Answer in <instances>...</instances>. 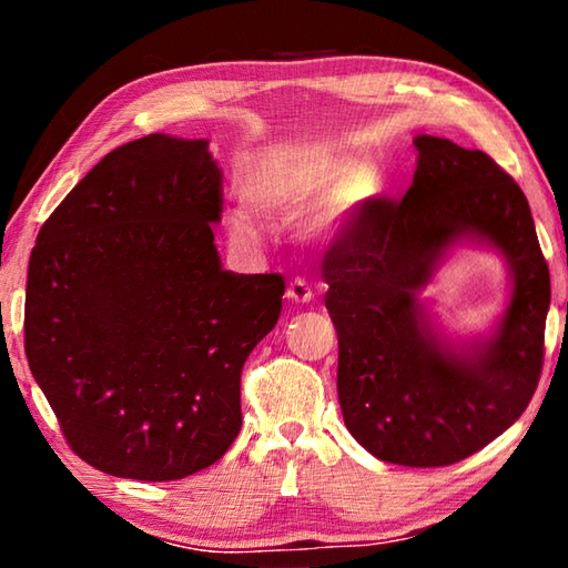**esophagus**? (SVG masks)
Listing matches in <instances>:
<instances>
[{"instance_id": "34e87169", "label": "esophagus", "mask_w": 568, "mask_h": 568, "mask_svg": "<svg viewBox=\"0 0 568 568\" xmlns=\"http://www.w3.org/2000/svg\"><path fill=\"white\" fill-rule=\"evenodd\" d=\"M287 297L295 303H311L315 293H313V287L303 281V277H295V281L287 285Z\"/></svg>"}]
</instances>
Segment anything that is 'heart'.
Masks as SVG:
<instances>
[{
	"label": "heart",
	"mask_w": 568,
	"mask_h": 568,
	"mask_svg": "<svg viewBox=\"0 0 568 568\" xmlns=\"http://www.w3.org/2000/svg\"><path fill=\"white\" fill-rule=\"evenodd\" d=\"M247 207L277 223L303 221V235L328 243L348 217L378 192V178L368 162L338 152L305 148L265 158L250 165L243 185ZM230 233L243 245L261 243L257 225L247 217L230 220Z\"/></svg>",
	"instance_id": "obj_1"
}]
</instances>
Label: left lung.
I'll use <instances>...</instances> for the list:
<instances>
[{
  "label": "left lung",
  "instance_id": "left-lung-1",
  "mask_svg": "<svg viewBox=\"0 0 568 568\" xmlns=\"http://www.w3.org/2000/svg\"><path fill=\"white\" fill-rule=\"evenodd\" d=\"M413 185L368 200L325 255L338 331V400L351 436L381 460L450 466L491 444L541 378L549 265L514 178L480 150L418 134ZM484 242L507 257L513 297L497 331L456 349L417 301L447 250Z\"/></svg>",
  "mask_w": 568,
  "mask_h": 568
}]
</instances>
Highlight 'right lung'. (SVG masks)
<instances>
[{
  "label": "right lung",
  "instance_id": "obj_1",
  "mask_svg": "<svg viewBox=\"0 0 568 568\" xmlns=\"http://www.w3.org/2000/svg\"><path fill=\"white\" fill-rule=\"evenodd\" d=\"M220 213L207 140L155 132L104 155L37 235L24 353L67 444L104 474L185 478L240 434V373L285 281L223 271Z\"/></svg>",
  "mask_w": 568,
  "mask_h": 568
}]
</instances>
